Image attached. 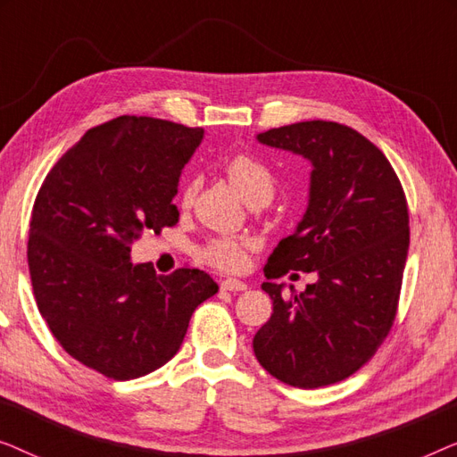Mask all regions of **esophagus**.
I'll return each instance as SVG.
<instances>
[{
  "label": "esophagus",
  "instance_id": "1",
  "mask_svg": "<svg viewBox=\"0 0 457 457\" xmlns=\"http://www.w3.org/2000/svg\"><path fill=\"white\" fill-rule=\"evenodd\" d=\"M220 289L222 291H245L247 285L239 278H224L220 283Z\"/></svg>",
  "mask_w": 457,
  "mask_h": 457
}]
</instances>
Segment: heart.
<instances>
[{
  "label": "heart",
  "instance_id": "heart-1",
  "mask_svg": "<svg viewBox=\"0 0 457 457\" xmlns=\"http://www.w3.org/2000/svg\"><path fill=\"white\" fill-rule=\"evenodd\" d=\"M224 174L249 205H266L274 195V177L264 162L247 154H239L224 164ZM193 199V187L183 193V204L189 205ZM202 258L220 270H241L245 266V241L235 237L212 239L202 249Z\"/></svg>",
  "mask_w": 457,
  "mask_h": 457
}]
</instances>
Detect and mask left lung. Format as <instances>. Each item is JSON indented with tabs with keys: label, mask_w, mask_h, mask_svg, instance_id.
Masks as SVG:
<instances>
[{
	"label": "left lung",
	"mask_w": 457,
	"mask_h": 457,
	"mask_svg": "<svg viewBox=\"0 0 457 457\" xmlns=\"http://www.w3.org/2000/svg\"><path fill=\"white\" fill-rule=\"evenodd\" d=\"M258 141L302 155L312 174L302 222L264 266L272 316L255 333L253 353L291 386L339 383L377 353L395 320L410 247L405 193L385 154L345 124L295 122ZM289 270L319 280L287 300L270 278Z\"/></svg>",
	"instance_id": "1"
}]
</instances>
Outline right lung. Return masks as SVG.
Returning a JSON list of instances; mask_svg holds the SVG:
<instances>
[{
	"label": "right lung",
	"mask_w": 457,
	"mask_h": 457,
	"mask_svg": "<svg viewBox=\"0 0 457 457\" xmlns=\"http://www.w3.org/2000/svg\"><path fill=\"white\" fill-rule=\"evenodd\" d=\"M204 129L120 116L89 129L37 193L29 272L43 320L74 360L130 380L174 358L218 285L197 268L168 277L133 264L135 239L179 222L180 172Z\"/></svg>",
	"instance_id": "obj_1"
}]
</instances>
